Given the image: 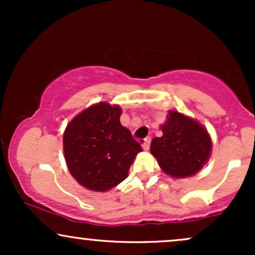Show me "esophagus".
Wrapping results in <instances>:
<instances>
[{
    "instance_id": "esophagus-1",
    "label": "esophagus",
    "mask_w": 255,
    "mask_h": 255,
    "mask_svg": "<svg viewBox=\"0 0 255 255\" xmlns=\"http://www.w3.org/2000/svg\"><path fill=\"white\" fill-rule=\"evenodd\" d=\"M150 141H151V137H146V139H144V141H142L141 146L145 151H147L148 148H150Z\"/></svg>"
}]
</instances>
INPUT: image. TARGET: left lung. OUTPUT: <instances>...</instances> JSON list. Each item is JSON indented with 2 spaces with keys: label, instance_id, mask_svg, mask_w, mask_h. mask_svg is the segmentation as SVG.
<instances>
[{
  "label": "left lung",
  "instance_id": "8db88e82",
  "mask_svg": "<svg viewBox=\"0 0 255 255\" xmlns=\"http://www.w3.org/2000/svg\"><path fill=\"white\" fill-rule=\"evenodd\" d=\"M160 129L163 135L153 137L150 151L166 175L174 178L193 176L209 162L212 140L197 120L169 110Z\"/></svg>",
  "mask_w": 255,
  "mask_h": 255
}]
</instances>
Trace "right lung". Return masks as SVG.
<instances>
[{"label":"right lung","mask_w":255,"mask_h":255,"mask_svg":"<svg viewBox=\"0 0 255 255\" xmlns=\"http://www.w3.org/2000/svg\"><path fill=\"white\" fill-rule=\"evenodd\" d=\"M120 105L99 102L78 114L63 133L71 175L90 191L107 192L121 183L141 146L120 122Z\"/></svg>","instance_id":"1"}]
</instances>
